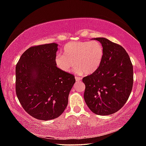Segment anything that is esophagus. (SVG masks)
Returning a JSON list of instances; mask_svg holds the SVG:
<instances>
[{
  "instance_id": "esophagus-1",
  "label": "esophagus",
  "mask_w": 146,
  "mask_h": 146,
  "mask_svg": "<svg viewBox=\"0 0 146 146\" xmlns=\"http://www.w3.org/2000/svg\"><path fill=\"white\" fill-rule=\"evenodd\" d=\"M75 78H76V82H79L80 81L82 80V78L80 77H77V76H76L75 77Z\"/></svg>"
}]
</instances>
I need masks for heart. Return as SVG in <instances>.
Returning a JSON list of instances; mask_svg holds the SVG:
<instances>
[{
	"label": "heart",
	"mask_w": 146,
	"mask_h": 146,
	"mask_svg": "<svg viewBox=\"0 0 146 146\" xmlns=\"http://www.w3.org/2000/svg\"><path fill=\"white\" fill-rule=\"evenodd\" d=\"M104 54V47L99 41L69 42L64 46L63 55L56 54L54 62L62 72H70L75 64L77 73L89 75L99 68Z\"/></svg>",
	"instance_id": "obj_1"
}]
</instances>
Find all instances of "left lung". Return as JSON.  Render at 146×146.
<instances>
[{
  "label": "left lung",
  "mask_w": 146,
  "mask_h": 146,
  "mask_svg": "<svg viewBox=\"0 0 146 146\" xmlns=\"http://www.w3.org/2000/svg\"><path fill=\"white\" fill-rule=\"evenodd\" d=\"M104 47L99 68L83 78L84 99L92 112L110 115L120 110L129 99L133 83V70L130 57L121 46L105 38H94Z\"/></svg>",
  "instance_id": "obj_1"
}]
</instances>
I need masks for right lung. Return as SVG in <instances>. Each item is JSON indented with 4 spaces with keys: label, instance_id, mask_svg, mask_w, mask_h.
I'll return each mask as SVG.
<instances>
[{
    "label": "right lung",
    "instance_id": "obj_1",
    "mask_svg": "<svg viewBox=\"0 0 146 146\" xmlns=\"http://www.w3.org/2000/svg\"><path fill=\"white\" fill-rule=\"evenodd\" d=\"M57 47L56 43L31 47L16 66L17 98L25 111L39 120H50L63 113L76 82L73 75L56 67Z\"/></svg>",
    "mask_w": 146,
    "mask_h": 146
}]
</instances>
